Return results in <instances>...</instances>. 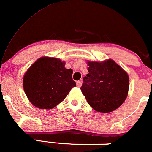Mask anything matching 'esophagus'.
Here are the masks:
<instances>
[{"label": "esophagus", "instance_id": "obj_1", "mask_svg": "<svg viewBox=\"0 0 152 152\" xmlns=\"http://www.w3.org/2000/svg\"><path fill=\"white\" fill-rule=\"evenodd\" d=\"M81 85H82V82L81 81H78L76 82V86H77V87H78V88H80V87L81 86Z\"/></svg>", "mask_w": 152, "mask_h": 152}]
</instances>
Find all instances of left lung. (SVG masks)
<instances>
[{
    "instance_id": "1",
    "label": "left lung",
    "mask_w": 152,
    "mask_h": 152,
    "mask_svg": "<svg viewBox=\"0 0 152 152\" xmlns=\"http://www.w3.org/2000/svg\"><path fill=\"white\" fill-rule=\"evenodd\" d=\"M88 74L81 87L87 102L95 111L109 113L118 109L126 100L129 77L126 71L112 59L88 61Z\"/></svg>"
}]
</instances>
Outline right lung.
I'll return each mask as SVG.
<instances>
[{
	"instance_id": "obj_1",
	"label": "right lung",
	"mask_w": 152,
	"mask_h": 152,
	"mask_svg": "<svg viewBox=\"0 0 152 152\" xmlns=\"http://www.w3.org/2000/svg\"><path fill=\"white\" fill-rule=\"evenodd\" d=\"M60 58L43 56L26 71L23 79L25 94L33 105L41 109H51L65 99L76 83L73 70L65 68Z\"/></svg>"
}]
</instances>
